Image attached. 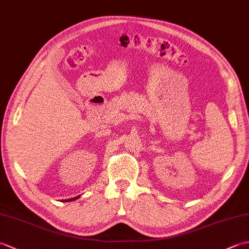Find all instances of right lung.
Segmentation results:
<instances>
[{
    "label": "right lung",
    "mask_w": 249,
    "mask_h": 249,
    "mask_svg": "<svg viewBox=\"0 0 249 249\" xmlns=\"http://www.w3.org/2000/svg\"><path fill=\"white\" fill-rule=\"evenodd\" d=\"M79 197H80V196H77V197H73V198H71V199H66V200H63V201H65V202H71V201L77 200Z\"/></svg>",
    "instance_id": "1"
}]
</instances>
